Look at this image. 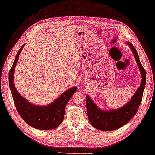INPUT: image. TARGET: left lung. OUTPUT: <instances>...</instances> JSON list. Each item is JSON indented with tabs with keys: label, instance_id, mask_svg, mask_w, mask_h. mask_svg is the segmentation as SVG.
Here are the masks:
<instances>
[{
	"label": "left lung",
	"instance_id": "8db88e82",
	"mask_svg": "<svg viewBox=\"0 0 155 155\" xmlns=\"http://www.w3.org/2000/svg\"><path fill=\"white\" fill-rule=\"evenodd\" d=\"M127 44L133 52L139 69L141 71L142 77L141 85L127 103L124 107L115 110L107 111L101 110L93 103L90 97L87 96L85 102L88 119L91 124L97 130L112 131L121 127L135 115L141 103L143 91L146 84L145 70L139 60L136 49L131 43L127 42Z\"/></svg>",
	"mask_w": 155,
	"mask_h": 155
}]
</instances>
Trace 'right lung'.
<instances>
[{
    "label": "right lung",
    "instance_id": "add662e5",
    "mask_svg": "<svg viewBox=\"0 0 155 155\" xmlns=\"http://www.w3.org/2000/svg\"><path fill=\"white\" fill-rule=\"evenodd\" d=\"M24 45H22L18 52L8 74L9 86L15 107L21 118L30 126L42 130L54 129L62 122L66 104L78 88L74 87L66 90L57 99L47 106H37L31 104L21 97L15 87L14 73L19 55Z\"/></svg>",
    "mask_w": 155,
    "mask_h": 155
}]
</instances>
